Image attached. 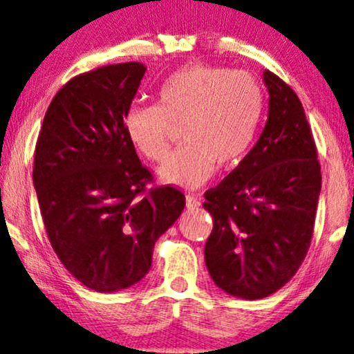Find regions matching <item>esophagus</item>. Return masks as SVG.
Returning a JSON list of instances; mask_svg holds the SVG:
<instances>
[{"mask_svg": "<svg viewBox=\"0 0 354 354\" xmlns=\"http://www.w3.org/2000/svg\"><path fill=\"white\" fill-rule=\"evenodd\" d=\"M186 207L187 209H197V207H201V201L196 196H186Z\"/></svg>", "mask_w": 354, "mask_h": 354, "instance_id": "1", "label": "esophagus"}]
</instances>
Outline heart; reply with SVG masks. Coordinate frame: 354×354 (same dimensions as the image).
Returning a JSON list of instances; mask_svg holds the SVG:
<instances>
[{"instance_id": "1", "label": "heart", "mask_w": 354, "mask_h": 354, "mask_svg": "<svg viewBox=\"0 0 354 354\" xmlns=\"http://www.w3.org/2000/svg\"><path fill=\"white\" fill-rule=\"evenodd\" d=\"M266 106L261 82L244 71L189 64L157 91V105L134 106L124 116L129 142L150 162L169 153V131L181 126L183 147L157 169V180L185 189L205 185L218 169L243 162Z\"/></svg>"}]
</instances>
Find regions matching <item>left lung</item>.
Returning <instances> with one entry per match:
<instances>
[{"mask_svg":"<svg viewBox=\"0 0 354 354\" xmlns=\"http://www.w3.org/2000/svg\"><path fill=\"white\" fill-rule=\"evenodd\" d=\"M267 122L256 145L205 192L214 218L205 266L215 285L261 299L293 279L313 238L320 194L317 150L304 108L288 84L263 71Z\"/></svg>","mask_w":354,"mask_h":354,"instance_id":"1","label":"left lung"}]
</instances>
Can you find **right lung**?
Segmentation results:
<instances>
[{"label":"right lung","instance_id":"obj_1","mask_svg":"<svg viewBox=\"0 0 354 354\" xmlns=\"http://www.w3.org/2000/svg\"><path fill=\"white\" fill-rule=\"evenodd\" d=\"M144 74L133 61L75 75L51 100L37 140L34 187L51 248L98 293L142 280L155 241L186 205L171 186L145 192L152 174L126 136Z\"/></svg>","mask_w":354,"mask_h":354}]
</instances>
